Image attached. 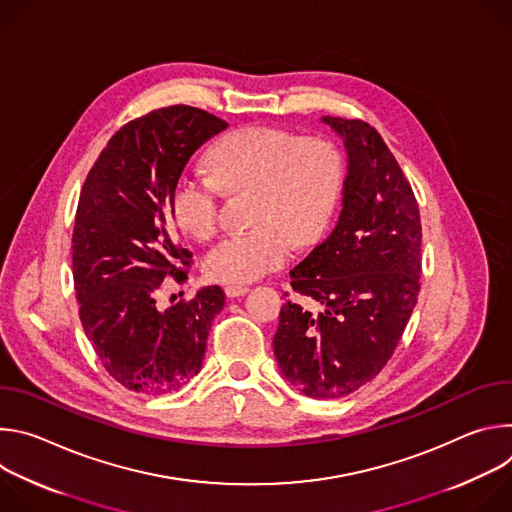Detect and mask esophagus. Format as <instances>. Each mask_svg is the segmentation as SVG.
<instances>
[{"instance_id":"obj_1","label":"esophagus","mask_w":512,"mask_h":512,"mask_svg":"<svg viewBox=\"0 0 512 512\" xmlns=\"http://www.w3.org/2000/svg\"><path fill=\"white\" fill-rule=\"evenodd\" d=\"M249 291V287L247 285H227L225 287V294L229 296V298H241V296H245Z\"/></svg>"}]
</instances>
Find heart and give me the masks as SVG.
<instances>
[{
	"mask_svg": "<svg viewBox=\"0 0 512 512\" xmlns=\"http://www.w3.org/2000/svg\"><path fill=\"white\" fill-rule=\"evenodd\" d=\"M210 174L184 170L172 188L174 221L192 237L210 239L221 223L223 190H253L249 231H235L204 257V273L221 283H251L279 269L294 251L316 241L340 200L346 162L326 137H304L273 125H249L218 139Z\"/></svg>",
	"mask_w": 512,
	"mask_h": 512,
	"instance_id": "1",
	"label": "heart"
}]
</instances>
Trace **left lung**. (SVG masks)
I'll return each instance as SVG.
<instances>
[{
    "mask_svg": "<svg viewBox=\"0 0 512 512\" xmlns=\"http://www.w3.org/2000/svg\"><path fill=\"white\" fill-rule=\"evenodd\" d=\"M324 121L348 150L344 208L332 235L289 271L294 291L322 312L283 304L273 352L304 395L340 399L385 369L405 332L421 285V221L379 131L362 119Z\"/></svg>",
    "mask_w": 512,
    "mask_h": 512,
    "instance_id": "8db88e82",
    "label": "left lung"
}]
</instances>
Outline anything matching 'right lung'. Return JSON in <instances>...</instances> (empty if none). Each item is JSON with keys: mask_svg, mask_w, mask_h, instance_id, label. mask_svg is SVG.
<instances>
[{"mask_svg": "<svg viewBox=\"0 0 512 512\" xmlns=\"http://www.w3.org/2000/svg\"><path fill=\"white\" fill-rule=\"evenodd\" d=\"M227 121L172 105L125 123L83 184L72 275L79 318L105 371L125 389L164 395L194 377L214 316L218 285L160 312L158 291L188 279L192 253L174 233L170 194L190 156Z\"/></svg>", "mask_w": 512, "mask_h": 512, "instance_id": "1", "label": "right lung"}]
</instances>
